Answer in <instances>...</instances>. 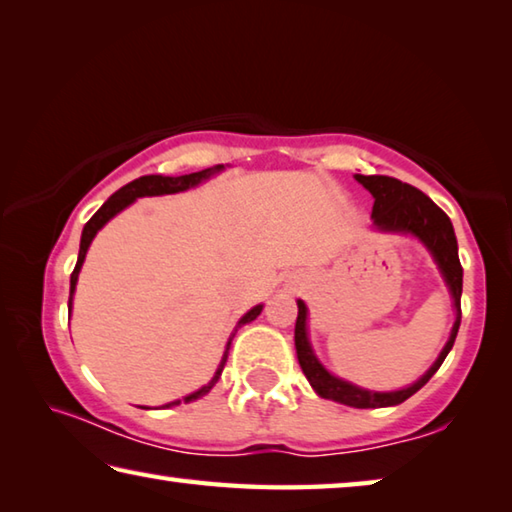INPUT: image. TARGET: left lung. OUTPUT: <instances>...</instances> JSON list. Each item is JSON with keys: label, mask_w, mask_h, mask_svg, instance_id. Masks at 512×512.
I'll list each match as a JSON object with an SVG mask.
<instances>
[{"label": "left lung", "mask_w": 512, "mask_h": 512, "mask_svg": "<svg viewBox=\"0 0 512 512\" xmlns=\"http://www.w3.org/2000/svg\"><path fill=\"white\" fill-rule=\"evenodd\" d=\"M359 183L368 189L375 198L372 205V225L381 232H400V235H413L418 237L429 253L436 259V264L443 273L449 293L454 298L456 320L449 334V341L445 343L443 352L433 361V366L424 372V375L415 381V384L402 388V391L391 393H377L366 391L350 384V381L334 377L332 372L323 368V363L316 359L314 350H311L309 336H307V307L305 302L298 300V318H296V352L300 368L314 386V391L325 397V400H334L345 406H354V409H381V406H395L409 400L427 381L436 375V370L443 366L445 357L452 350L456 341L458 327H461V293H463V266L458 262V244L454 235V225L449 216L440 210V207L431 201L427 194L413 185H406L402 180L391 176H354Z\"/></svg>", "instance_id": "8db88e82"}]
</instances>
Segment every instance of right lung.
I'll list each match as a JSON object with an SVG mask.
<instances>
[{
  "instance_id": "1",
  "label": "right lung",
  "mask_w": 512,
  "mask_h": 512,
  "mask_svg": "<svg viewBox=\"0 0 512 512\" xmlns=\"http://www.w3.org/2000/svg\"><path fill=\"white\" fill-rule=\"evenodd\" d=\"M221 169H223V164H216V167H212V169H203V171L187 173V176H176V178H173V176H142V178L133 180V183H128V185H124L121 189H117V192L112 194V196L108 198V201L99 207L97 214H94L92 219H90L88 223H85L83 235H81L79 262H76L74 271H72V277H69V302H67V309L72 311V298H74V291H76V280H79L81 266H83V262H85V253H88V248H90V244H92L94 235H97V232L103 228V225H106V223L112 219V216L119 214L121 210H126V207L131 205V203H135V198L185 192V189H189V187H196L198 183H203V180H207L210 176H214V173H219ZM262 307H264V305H257V307L250 309L248 314L241 316V320H239L237 327H235V332H237V329H239L241 325L250 323V320H255L259 314H262ZM235 332H232L228 345H225V352H223V357H221L219 368H216V372H214V377H212L210 381H207V384H205L203 388H198L196 393L187 395V397H185V404H187V402H194V400H198V397H203V395L210 393V391H212V386L216 384V381H219L221 372H223V366H225V361H228V350H230V343H232V339H235ZM176 404H180V400L164 404V409H169V406H176Z\"/></svg>"
}]
</instances>
